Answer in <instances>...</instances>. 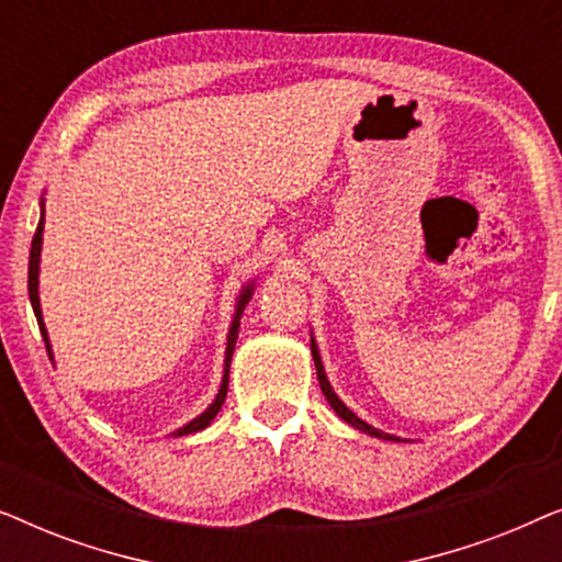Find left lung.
Here are the masks:
<instances>
[{"instance_id":"1","label":"left lung","mask_w":562,"mask_h":562,"mask_svg":"<svg viewBox=\"0 0 562 562\" xmlns=\"http://www.w3.org/2000/svg\"><path fill=\"white\" fill-rule=\"evenodd\" d=\"M312 358H314V366H317V379H319V386H322V394L327 396V402H329V406H333V409L340 414V417L348 422V425H352V427H358V429H363V432H368V435H373V437H383V440H396L394 435H386V432H381V429H375V427H371L368 425V422H363L360 417H356V414H352L348 406H345L340 398H337V394L333 391V386H329V381H327V375H325V368H322V360H319V352H317V345H314V340H312Z\"/></svg>"}]
</instances>
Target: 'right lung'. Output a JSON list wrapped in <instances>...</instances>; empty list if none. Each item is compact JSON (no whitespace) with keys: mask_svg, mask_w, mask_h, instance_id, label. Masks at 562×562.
Returning <instances> with one entry per match:
<instances>
[{"mask_svg":"<svg viewBox=\"0 0 562 562\" xmlns=\"http://www.w3.org/2000/svg\"><path fill=\"white\" fill-rule=\"evenodd\" d=\"M41 243H43V217L37 222V229L33 235V245H30V266H27V294H30V304H33V312L37 317V327H41V335L45 340V350H48L50 356V345H48V333H45V325H43V314H41V299H37V263H41ZM250 286L243 291L240 294V302H237V314H235V322H233V329H229V340H227V356H225V379H222V386H220V394L214 398V404L206 409L204 414H199L194 422H189L187 427H181L176 435H191V432H199V429H204L210 422L217 417V412L222 409V404H225V396H227V379H229V360H233V350H235V342H237V327H240V314L245 310V302L250 299Z\"/></svg>","mask_w":562,"mask_h":562,"instance_id":"right-lung-1","label":"right lung"}]
</instances>
